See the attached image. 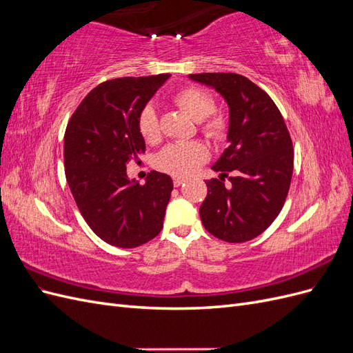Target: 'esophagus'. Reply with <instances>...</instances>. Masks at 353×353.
Returning <instances> with one entry per match:
<instances>
[{
    "instance_id": "obj_1",
    "label": "esophagus",
    "mask_w": 353,
    "mask_h": 353,
    "mask_svg": "<svg viewBox=\"0 0 353 353\" xmlns=\"http://www.w3.org/2000/svg\"><path fill=\"white\" fill-rule=\"evenodd\" d=\"M184 183H185V178H181V176H175L174 178V185L175 187H181Z\"/></svg>"
}]
</instances>
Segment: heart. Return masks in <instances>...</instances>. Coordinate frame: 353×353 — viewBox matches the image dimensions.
<instances>
[{"label": "heart", "mask_w": 353, "mask_h": 353, "mask_svg": "<svg viewBox=\"0 0 353 353\" xmlns=\"http://www.w3.org/2000/svg\"><path fill=\"white\" fill-rule=\"evenodd\" d=\"M172 101L194 121H203L200 130L213 141H222L228 132V121L222 114H212L216 109L213 95L200 87H185L176 91ZM138 132L147 143H153L159 137L157 113L152 104L138 114ZM209 157L208 148L201 143H174L166 145L156 157V166L160 170L176 176L191 175L205 163Z\"/></svg>", "instance_id": "heart-1"}]
</instances>
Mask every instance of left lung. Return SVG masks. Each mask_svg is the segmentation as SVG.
<instances>
[{
	"label": "left lung",
	"instance_id": "8db88e82",
	"mask_svg": "<svg viewBox=\"0 0 353 353\" xmlns=\"http://www.w3.org/2000/svg\"><path fill=\"white\" fill-rule=\"evenodd\" d=\"M190 78L215 88L230 108V145L212 166L219 178L206 181L201 222L222 241H249L268 228L284 206L294 163L290 134L270 95L243 74L194 73Z\"/></svg>",
	"mask_w": 353,
	"mask_h": 353
}]
</instances>
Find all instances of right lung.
Returning a JSON list of instances; mask_svg holds the SVG:
<instances>
[{"instance_id": "right-lung-1", "label": "right lung", "mask_w": 353, "mask_h": 353, "mask_svg": "<svg viewBox=\"0 0 353 353\" xmlns=\"http://www.w3.org/2000/svg\"><path fill=\"white\" fill-rule=\"evenodd\" d=\"M169 77L105 81L81 101L66 126L63 156L72 196L90 228L116 248H138L163 228L172 179L152 170L140 185L128 178L126 165L145 150L138 114Z\"/></svg>"}]
</instances>
